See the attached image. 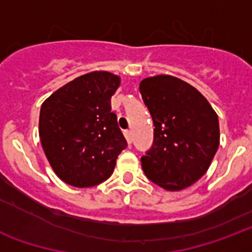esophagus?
Instances as JSON below:
<instances>
[{"mask_svg":"<svg viewBox=\"0 0 252 252\" xmlns=\"http://www.w3.org/2000/svg\"><path fill=\"white\" fill-rule=\"evenodd\" d=\"M124 136H126L128 146H131V144H132V132L131 131H124Z\"/></svg>","mask_w":252,"mask_h":252,"instance_id":"34e87169","label":"esophagus"}]
</instances>
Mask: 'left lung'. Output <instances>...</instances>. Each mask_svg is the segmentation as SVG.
I'll use <instances>...</instances> for the list:
<instances>
[{
    "label": "left lung",
    "mask_w": 252,
    "mask_h": 252,
    "mask_svg": "<svg viewBox=\"0 0 252 252\" xmlns=\"http://www.w3.org/2000/svg\"><path fill=\"white\" fill-rule=\"evenodd\" d=\"M139 90L154 121V143L142 157L148 180L169 191L205 174L220 144L219 117L208 99L180 78H144Z\"/></svg>",
    "instance_id": "1"
}]
</instances>
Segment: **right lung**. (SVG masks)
<instances>
[{
    "mask_svg": "<svg viewBox=\"0 0 252 252\" xmlns=\"http://www.w3.org/2000/svg\"><path fill=\"white\" fill-rule=\"evenodd\" d=\"M121 79L109 71H92L59 88L43 102L39 136L55 174L75 188L109 178L126 137L110 112V98Z\"/></svg>",
    "mask_w": 252,
    "mask_h": 252,
    "instance_id": "1",
    "label": "right lung"
}]
</instances>
